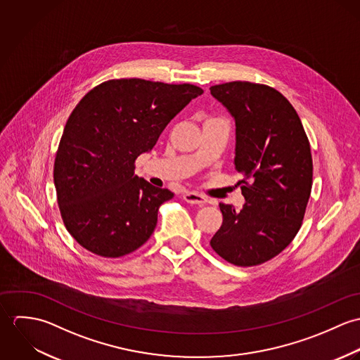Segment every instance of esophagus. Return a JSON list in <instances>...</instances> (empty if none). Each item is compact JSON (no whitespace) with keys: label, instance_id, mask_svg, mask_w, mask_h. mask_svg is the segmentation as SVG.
<instances>
[{"label":"esophagus","instance_id":"34e87169","mask_svg":"<svg viewBox=\"0 0 360 360\" xmlns=\"http://www.w3.org/2000/svg\"><path fill=\"white\" fill-rule=\"evenodd\" d=\"M183 200L188 204H193V205L202 206L206 202L205 197H202L201 194L198 193H194V191H188L183 195Z\"/></svg>","mask_w":360,"mask_h":360}]
</instances>
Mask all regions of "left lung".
Masks as SVG:
<instances>
[{
    "label": "left lung",
    "instance_id": "left-lung-1",
    "mask_svg": "<svg viewBox=\"0 0 360 360\" xmlns=\"http://www.w3.org/2000/svg\"><path fill=\"white\" fill-rule=\"evenodd\" d=\"M236 123L234 167L243 174L244 207L220 204L223 223L210 247L236 266L278 255L301 229L313 163L302 122L277 90L250 82L210 87Z\"/></svg>",
    "mask_w": 360,
    "mask_h": 360
}]
</instances>
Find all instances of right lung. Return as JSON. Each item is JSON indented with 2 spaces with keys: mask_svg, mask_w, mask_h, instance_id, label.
<instances>
[{
  "mask_svg": "<svg viewBox=\"0 0 360 360\" xmlns=\"http://www.w3.org/2000/svg\"><path fill=\"white\" fill-rule=\"evenodd\" d=\"M204 93L193 84L141 79L109 80L70 113L53 165L63 223L87 251L127 255L151 237L158 210L174 194L134 173L167 123Z\"/></svg>",
  "mask_w": 360,
  "mask_h": 360,
  "instance_id": "add662e5",
  "label": "right lung"
}]
</instances>
